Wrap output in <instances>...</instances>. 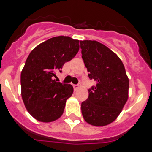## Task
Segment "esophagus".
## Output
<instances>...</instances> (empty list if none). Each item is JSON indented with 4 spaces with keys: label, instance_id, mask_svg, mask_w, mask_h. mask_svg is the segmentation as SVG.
<instances>
[{
    "label": "esophagus",
    "instance_id": "1",
    "mask_svg": "<svg viewBox=\"0 0 152 152\" xmlns=\"http://www.w3.org/2000/svg\"><path fill=\"white\" fill-rule=\"evenodd\" d=\"M73 89H74L75 91L79 89V85H73Z\"/></svg>",
    "mask_w": 152,
    "mask_h": 152
}]
</instances>
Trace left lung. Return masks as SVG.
Masks as SVG:
<instances>
[{
	"mask_svg": "<svg viewBox=\"0 0 152 152\" xmlns=\"http://www.w3.org/2000/svg\"><path fill=\"white\" fill-rule=\"evenodd\" d=\"M80 48L89 78L96 82L82 102V114L90 125L104 126L118 117L127 102L129 79L122 60L105 45L83 40Z\"/></svg>",
	"mask_w": 152,
	"mask_h": 152,
	"instance_id": "1",
	"label": "left lung"
}]
</instances>
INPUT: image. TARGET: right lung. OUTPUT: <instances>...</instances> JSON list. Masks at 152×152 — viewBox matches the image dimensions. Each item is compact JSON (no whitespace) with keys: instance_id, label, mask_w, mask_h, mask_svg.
<instances>
[{"instance_id":"add662e5","label":"right lung","mask_w":152,"mask_h":152,"mask_svg":"<svg viewBox=\"0 0 152 152\" xmlns=\"http://www.w3.org/2000/svg\"><path fill=\"white\" fill-rule=\"evenodd\" d=\"M79 49L78 39L60 36L40 43L29 54L20 75L21 96L29 113L38 121L53 122L63 113L73 88L53 78Z\"/></svg>"}]
</instances>
